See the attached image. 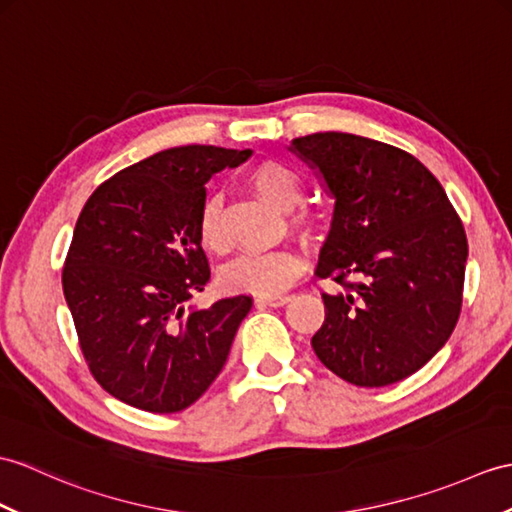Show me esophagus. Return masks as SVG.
<instances>
[{
  "mask_svg": "<svg viewBox=\"0 0 512 512\" xmlns=\"http://www.w3.org/2000/svg\"><path fill=\"white\" fill-rule=\"evenodd\" d=\"M292 296L290 294H277V296H257L255 299V305L257 307H281L285 303H290Z\"/></svg>",
  "mask_w": 512,
  "mask_h": 512,
  "instance_id": "34e87169",
  "label": "esophagus"
}]
</instances>
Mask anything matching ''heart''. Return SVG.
I'll use <instances>...</instances> for the list:
<instances>
[{
  "mask_svg": "<svg viewBox=\"0 0 512 512\" xmlns=\"http://www.w3.org/2000/svg\"><path fill=\"white\" fill-rule=\"evenodd\" d=\"M248 183L255 194L266 200L268 205L281 211H288L299 205L303 198V181L288 165L279 161H261L248 174ZM292 222L296 227H305L307 213H292ZM198 237L207 251L224 255L229 248L227 235L220 227V209L218 200H207L198 218ZM303 257L290 246L270 248V251L244 253L220 272V283L229 292H246L259 296H277L288 290L294 279L301 275Z\"/></svg>",
  "mask_w": 512,
  "mask_h": 512,
  "instance_id": "b5f03b06",
  "label": "heart"
}]
</instances>
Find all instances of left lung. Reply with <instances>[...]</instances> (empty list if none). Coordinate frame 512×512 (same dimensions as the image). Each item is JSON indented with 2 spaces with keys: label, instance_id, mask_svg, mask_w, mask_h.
<instances>
[{
  "label": "left lung",
  "instance_id": "1",
  "mask_svg": "<svg viewBox=\"0 0 512 512\" xmlns=\"http://www.w3.org/2000/svg\"><path fill=\"white\" fill-rule=\"evenodd\" d=\"M290 150L336 200L316 275L342 292L323 294L314 353L349 384L401 382L443 349L458 323L467 264L458 213L436 176L401 148L314 133L292 139Z\"/></svg>",
  "mask_w": 512,
  "mask_h": 512
}]
</instances>
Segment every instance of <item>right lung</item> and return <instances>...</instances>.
Wrapping results in <instances>:
<instances>
[{"mask_svg": "<svg viewBox=\"0 0 512 512\" xmlns=\"http://www.w3.org/2000/svg\"><path fill=\"white\" fill-rule=\"evenodd\" d=\"M251 150L181 146L117 172L89 196L63 292L89 371L128 406L172 414L202 397L253 299L187 307L211 277L198 237L205 183Z\"/></svg>", "mask_w": 512, "mask_h": 512, "instance_id": "obj_1", "label": "right lung"}]
</instances>
